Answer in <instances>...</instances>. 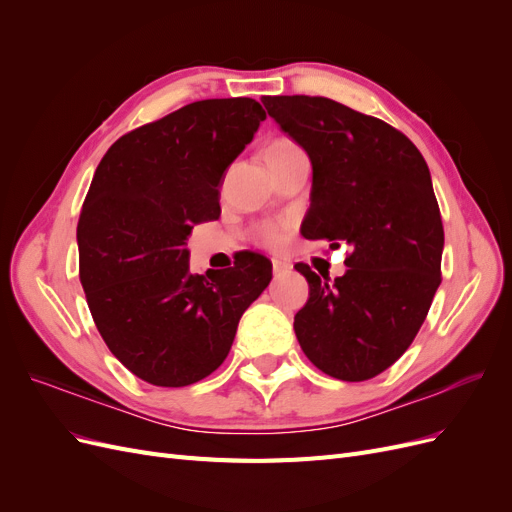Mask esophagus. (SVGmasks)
Listing matches in <instances>:
<instances>
[{"instance_id": "34e87169", "label": "esophagus", "mask_w": 512, "mask_h": 512, "mask_svg": "<svg viewBox=\"0 0 512 512\" xmlns=\"http://www.w3.org/2000/svg\"><path fill=\"white\" fill-rule=\"evenodd\" d=\"M271 265H273V273H275V275H280V273H284V271L290 269V262H286V260H282V258H271Z\"/></svg>"}]
</instances>
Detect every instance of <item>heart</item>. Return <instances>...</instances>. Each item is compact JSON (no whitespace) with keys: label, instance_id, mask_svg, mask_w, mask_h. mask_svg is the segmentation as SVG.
Returning <instances> with one entry per match:
<instances>
[{"label":"heart","instance_id":"obj_1","mask_svg":"<svg viewBox=\"0 0 512 512\" xmlns=\"http://www.w3.org/2000/svg\"><path fill=\"white\" fill-rule=\"evenodd\" d=\"M301 149L294 145L292 141H288V138H277V141L269 143V147L265 149V160H280V158H286V156H292V153H299ZM256 237L258 241L267 243V245H275L282 241V226L280 224H262L258 230H256Z\"/></svg>","mask_w":512,"mask_h":512}]
</instances>
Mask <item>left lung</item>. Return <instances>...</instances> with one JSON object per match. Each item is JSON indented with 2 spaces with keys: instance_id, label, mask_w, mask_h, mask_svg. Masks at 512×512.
<instances>
[{
  "instance_id": "left-lung-1",
  "label": "left lung",
  "mask_w": 512,
  "mask_h": 512,
  "mask_svg": "<svg viewBox=\"0 0 512 512\" xmlns=\"http://www.w3.org/2000/svg\"><path fill=\"white\" fill-rule=\"evenodd\" d=\"M262 104L312 162L301 235L352 247L335 280L294 265L309 284L294 333L324 374L369 380L408 350L442 282L444 228L427 162L389 123L335 100L265 96Z\"/></svg>"
}]
</instances>
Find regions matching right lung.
Listing matches in <instances>:
<instances>
[{"mask_svg":"<svg viewBox=\"0 0 512 512\" xmlns=\"http://www.w3.org/2000/svg\"><path fill=\"white\" fill-rule=\"evenodd\" d=\"M265 119L252 98L192 102L121 136L96 168L76 228L81 284L108 350L149 384L213 374L271 282L256 252L194 275L185 247L196 224L220 218L226 168Z\"/></svg>","mask_w":512,"mask_h":512,"instance_id":"right-lung-1","label":"right lung"}]
</instances>
